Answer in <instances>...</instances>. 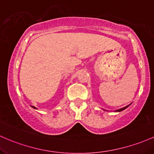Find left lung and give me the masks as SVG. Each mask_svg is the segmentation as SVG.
<instances>
[{"label":"left lung","instance_id":"1","mask_svg":"<svg viewBox=\"0 0 154 154\" xmlns=\"http://www.w3.org/2000/svg\"><path fill=\"white\" fill-rule=\"evenodd\" d=\"M131 104H129V105H127V106H125V107H124V108H120V109H118V110H116L114 112H121V111H122V110H125L126 108H128V107L129 106V105H130ZM104 110H105V109H103ZM107 111H108V110H107Z\"/></svg>","mask_w":154,"mask_h":154}]
</instances>
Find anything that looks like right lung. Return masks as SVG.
<instances>
[{"mask_svg": "<svg viewBox=\"0 0 154 154\" xmlns=\"http://www.w3.org/2000/svg\"><path fill=\"white\" fill-rule=\"evenodd\" d=\"M32 108H34V109H36V108H35V107H34V106H32Z\"/></svg>", "mask_w": 154, "mask_h": 154, "instance_id": "1", "label": "right lung"}]
</instances>
